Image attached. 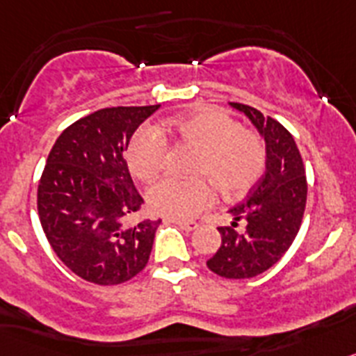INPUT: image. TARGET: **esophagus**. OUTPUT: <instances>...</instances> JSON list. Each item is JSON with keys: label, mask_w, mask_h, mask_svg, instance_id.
<instances>
[{"label": "esophagus", "mask_w": 356, "mask_h": 356, "mask_svg": "<svg viewBox=\"0 0 356 356\" xmlns=\"http://www.w3.org/2000/svg\"><path fill=\"white\" fill-rule=\"evenodd\" d=\"M168 222L175 223V225H179L182 230H186V232H191V230L198 229V222H193V220H188V222H186V220H175V218H170Z\"/></svg>", "instance_id": "34e87169"}]
</instances>
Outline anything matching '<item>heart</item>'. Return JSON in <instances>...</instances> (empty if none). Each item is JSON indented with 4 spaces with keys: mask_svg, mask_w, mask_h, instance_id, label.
<instances>
[{
    "mask_svg": "<svg viewBox=\"0 0 356 356\" xmlns=\"http://www.w3.org/2000/svg\"><path fill=\"white\" fill-rule=\"evenodd\" d=\"M168 127L179 138L200 149L193 172L206 175L223 195L246 193L264 172L266 147L261 136L243 129L232 115L220 108H198L174 118ZM166 149L168 143L159 127H140L127 145L129 170L142 181H152L165 166ZM207 179L168 175L150 188L147 202L161 216L175 220L197 216L214 198L213 184Z\"/></svg>",
    "mask_w": 356,
    "mask_h": 356,
    "instance_id": "obj_1",
    "label": "heart"
}]
</instances>
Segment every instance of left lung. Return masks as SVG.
<instances>
[{
	"label": "left lung",
	"instance_id": "left-lung-1",
	"mask_svg": "<svg viewBox=\"0 0 356 356\" xmlns=\"http://www.w3.org/2000/svg\"><path fill=\"white\" fill-rule=\"evenodd\" d=\"M257 127L266 142V172L239 206L229 211L230 227H220L222 245L207 261L213 273L225 278H252L270 270L286 254L302 225L307 177L293 134L259 110L230 102ZM245 219V231L235 229Z\"/></svg>",
	"mask_w": 356,
	"mask_h": 356
}]
</instances>
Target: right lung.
I'll return each instance as SVG.
<instances>
[{
	"label": "right lung",
	"mask_w": 356,
	"mask_h": 356,
	"mask_svg": "<svg viewBox=\"0 0 356 356\" xmlns=\"http://www.w3.org/2000/svg\"><path fill=\"white\" fill-rule=\"evenodd\" d=\"M159 108H104L70 124L47 156L38 182L40 225L72 273L97 286L131 280L149 262L161 220L127 225L143 198L124 152L140 124Z\"/></svg>",
	"instance_id": "right-lung-1"
}]
</instances>
